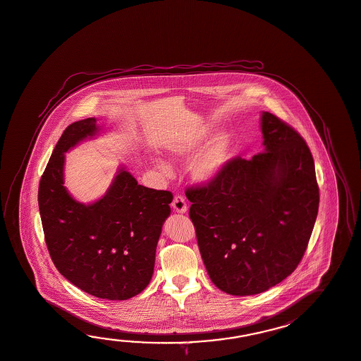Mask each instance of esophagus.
<instances>
[{
	"label": "esophagus",
	"mask_w": 361,
	"mask_h": 361,
	"mask_svg": "<svg viewBox=\"0 0 361 361\" xmlns=\"http://www.w3.org/2000/svg\"><path fill=\"white\" fill-rule=\"evenodd\" d=\"M171 205L178 213H185L187 212V202H185V197L182 195H176Z\"/></svg>",
	"instance_id": "obj_1"
}]
</instances>
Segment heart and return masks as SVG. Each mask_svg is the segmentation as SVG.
<instances>
[{
	"label": "heart",
	"instance_id": "obj_1",
	"mask_svg": "<svg viewBox=\"0 0 361 361\" xmlns=\"http://www.w3.org/2000/svg\"><path fill=\"white\" fill-rule=\"evenodd\" d=\"M209 136L208 127H199L190 134L183 135L179 139L174 140L169 145V153L176 157H190L193 153L202 148L204 142ZM227 142L224 136L217 137L205 151L200 153L193 161L192 174L199 180H210L212 178L217 176L226 161ZM162 171H168V166L165 164H159Z\"/></svg>",
	"mask_w": 361,
	"mask_h": 361
}]
</instances>
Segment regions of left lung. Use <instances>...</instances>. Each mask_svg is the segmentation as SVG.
<instances>
[{"label": "left lung", "mask_w": 361, "mask_h": 361, "mask_svg": "<svg viewBox=\"0 0 361 361\" xmlns=\"http://www.w3.org/2000/svg\"><path fill=\"white\" fill-rule=\"evenodd\" d=\"M261 130L264 152L228 159L208 183L185 191L210 279L235 296L264 293L298 268L319 212L305 140L268 111Z\"/></svg>", "instance_id": "left-lung-1"}]
</instances>
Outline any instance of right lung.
Wrapping results in <instances>:
<instances>
[{
	"mask_svg": "<svg viewBox=\"0 0 361 361\" xmlns=\"http://www.w3.org/2000/svg\"><path fill=\"white\" fill-rule=\"evenodd\" d=\"M97 130L87 118L59 137L39 185L42 230L53 264L73 285L100 299L127 300L151 281L173 193L137 185L122 168L99 202H75L63 185L65 152Z\"/></svg>",
	"mask_w": 361,
	"mask_h": 361,
	"instance_id": "1",
	"label": "right lung"
}]
</instances>
